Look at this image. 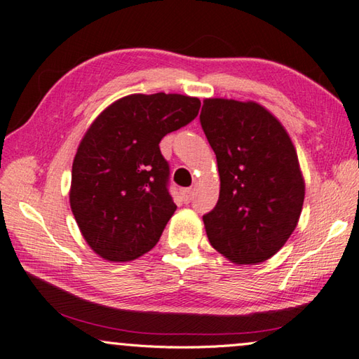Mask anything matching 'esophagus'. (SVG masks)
I'll return each mask as SVG.
<instances>
[{
    "mask_svg": "<svg viewBox=\"0 0 359 359\" xmlns=\"http://www.w3.org/2000/svg\"><path fill=\"white\" fill-rule=\"evenodd\" d=\"M182 194H184L185 202H190L194 196V190H193V188H187V190H184V193H182Z\"/></svg>",
    "mask_w": 359,
    "mask_h": 359,
    "instance_id": "1",
    "label": "esophagus"
}]
</instances>
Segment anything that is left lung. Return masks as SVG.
<instances>
[{
	"mask_svg": "<svg viewBox=\"0 0 359 359\" xmlns=\"http://www.w3.org/2000/svg\"><path fill=\"white\" fill-rule=\"evenodd\" d=\"M201 126L217 155L219 198L204 215L208 242L237 265L265 262L298 224L304 179L295 146L256 102L205 99Z\"/></svg>",
	"mask_w": 359,
	"mask_h": 359,
	"instance_id": "8db88e82",
	"label": "left lung"
}]
</instances>
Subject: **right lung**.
<instances>
[{
  "label": "right lung",
  "instance_id": "obj_1",
  "mask_svg": "<svg viewBox=\"0 0 359 359\" xmlns=\"http://www.w3.org/2000/svg\"><path fill=\"white\" fill-rule=\"evenodd\" d=\"M198 97L132 94L95 117L78 144L69 201L81 236L109 262H128L157 245L177 205L168 191L160 141L191 122Z\"/></svg>",
  "mask_w": 359,
  "mask_h": 359
}]
</instances>
